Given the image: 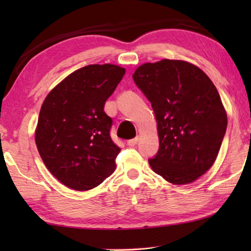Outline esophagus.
<instances>
[{
  "mask_svg": "<svg viewBox=\"0 0 251 251\" xmlns=\"http://www.w3.org/2000/svg\"><path fill=\"white\" fill-rule=\"evenodd\" d=\"M137 143H138V138L135 137L133 139H129V141L127 142V145L130 146V147H134L135 145H137Z\"/></svg>",
  "mask_w": 251,
  "mask_h": 251,
  "instance_id": "1",
  "label": "esophagus"
}]
</instances>
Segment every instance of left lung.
<instances>
[{"label":"left lung","mask_w":251,"mask_h":251,"mask_svg":"<svg viewBox=\"0 0 251 251\" xmlns=\"http://www.w3.org/2000/svg\"><path fill=\"white\" fill-rule=\"evenodd\" d=\"M133 79L154 109L159 150L148 159L164 179L185 185L215 163L227 129V114L210 78L190 63H146Z\"/></svg>","instance_id":"left-lung-1"}]
</instances>
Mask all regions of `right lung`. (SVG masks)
Masks as SVG:
<instances>
[{"mask_svg":"<svg viewBox=\"0 0 251 251\" xmlns=\"http://www.w3.org/2000/svg\"><path fill=\"white\" fill-rule=\"evenodd\" d=\"M124 75L117 65H87L46 96L35 143L45 166L63 185L88 190L115 171L121 148L110 138L113 120L104 105Z\"/></svg>","mask_w":251,"mask_h":251,"instance_id":"add662e5","label":"right lung"}]
</instances>
